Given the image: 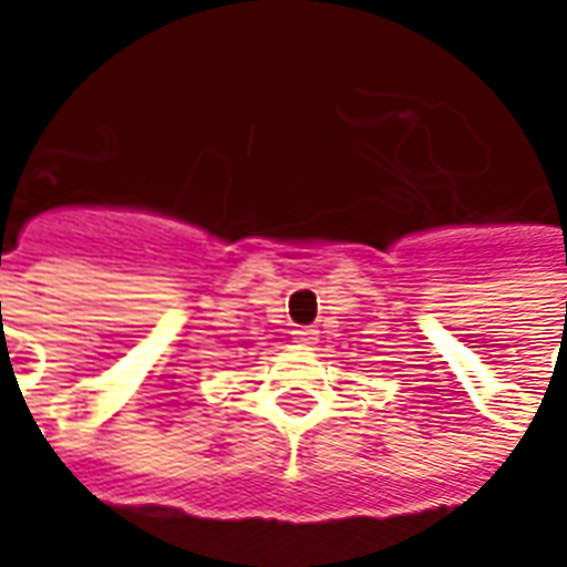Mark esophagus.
Masks as SVG:
<instances>
[{
	"label": "esophagus",
	"instance_id": "34e87169",
	"mask_svg": "<svg viewBox=\"0 0 567 567\" xmlns=\"http://www.w3.org/2000/svg\"><path fill=\"white\" fill-rule=\"evenodd\" d=\"M291 340H295L297 346H316V340H319V331H316V328H309V324H300V328H295V331H291Z\"/></svg>",
	"mask_w": 567,
	"mask_h": 567
}]
</instances>
